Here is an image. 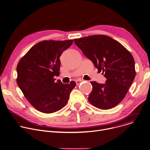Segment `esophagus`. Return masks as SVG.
Masks as SVG:
<instances>
[{
	"instance_id": "34e87169",
	"label": "esophagus",
	"mask_w": 150,
	"mask_h": 150,
	"mask_svg": "<svg viewBox=\"0 0 150 150\" xmlns=\"http://www.w3.org/2000/svg\"><path fill=\"white\" fill-rule=\"evenodd\" d=\"M82 81H83V80H77V81H76V85H78L79 84H80V83L81 82H82Z\"/></svg>"
}]
</instances>
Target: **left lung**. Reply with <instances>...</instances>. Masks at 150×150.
Here are the masks:
<instances>
[{
    "label": "left lung",
    "instance_id": "obj_1",
    "mask_svg": "<svg viewBox=\"0 0 150 150\" xmlns=\"http://www.w3.org/2000/svg\"><path fill=\"white\" fill-rule=\"evenodd\" d=\"M74 42L107 79L104 84L91 82L89 102L102 110L115 107L126 96L136 76L132 55L120 42L105 35L76 38Z\"/></svg>",
    "mask_w": 150,
    "mask_h": 150
}]
</instances>
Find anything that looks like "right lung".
I'll use <instances>...</instances> for the list:
<instances>
[{
	"label": "right lung",
	"instance_id": "add662e5",
	"mask_svg": "<svg viewBox=\"0 0 150 150\" xmlns=\"http://www.w3.org/2000/svg\"><path fill=\"white\" fill-rule=\"evenodd\" d=\"M73 40L42 41L33 46L17 66V83L24 96L37 110L52 113L67 103L74 81L64 84L55 82L59 76V57Z\"/></svg>",
	"mask_w": 150,
	"mask_h": 150
}]
</instances>
